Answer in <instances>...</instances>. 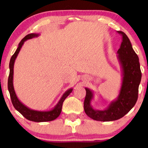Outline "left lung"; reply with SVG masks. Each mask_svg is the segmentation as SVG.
Returning a JSON list of instances; mask_svg holds the SVG:
<instances>
[{
  "label": "left lung",
  "mask_w": 148,
  "mask_h": 148,
  "mask_svg": "<svg viewBox=\"0 0 148 148\" xmlns=\"http://www.w3.org/2000/svg\"><path fill=\"white\" fill-rule=\"evenodd\" d=\"M122 36L117 58L122 71V84L119 96L104 110H96L91 102L94 92L86 88L84 110L91 119L98 121H112L122 118L135 106L138 98V89L141 79L139 57L133 49L130 40L124 32H117Z\"/></svg>",
  "instance_id": "obj_1"
}]
</instances>
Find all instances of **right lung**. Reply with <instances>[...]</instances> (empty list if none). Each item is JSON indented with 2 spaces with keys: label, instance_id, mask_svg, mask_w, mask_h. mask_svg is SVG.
<instances>
[{
  "label": "right lung",
  "instance_id": "right-lung-1",
  "mask_svg": "<svg viewBox=\"0 0 148 148\" xmlns=\"http://www.w3.org/2000/svg\"><path fill=\"white\" fill-rule=\"evenodd\" d=\"M39 34H29L25 36L21 41L19 42L18 48L13 56H11V60L9 62V76L8 79V90H9L10 96H11V102L13 104L14 108L19 112L23 116L27 119V120L34 121V122H47V121H51L56 119L59 116L62 110V103L65 100L66 97L72 92L73 89L70 88L66 91L62 95L61 98L58 101L57 104L54 107L52 110L48 111H38L32 110L26 106L18 99L17 95L15 94V90L13 87V69H14V63H15V59L21 50L22 46L23 45L24 42L26 40L32 39V38L38 37L39 36Z\"/></svg>",
  "mask_w": 148,
  "mask_h": 148
}]
</instances>
